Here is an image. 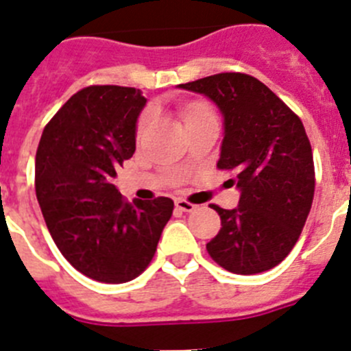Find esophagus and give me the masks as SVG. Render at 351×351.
Here are the masks:
<instances>
[{
	"label": "esophagus",
	"instance_id": "esophagus-1",
	"mask_svg": "<svg viewBox=\"0 0 351 351\" xmlns=\"http://www.w3.org/2000/svg\"><path fill=\"white\" fill-rule=\"evenodd\" d=\"M175 204H176V208H178L180 211H194L195 208V204H192V203H189V201H185V199H176L175 201Z\"/></svg>",
	"mask_w": 351,
	"mask_h": 351
}]
</instances>
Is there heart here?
<instances>
[{
    "instance_id": "obj_1",
    "label": "heart",
    "mask_w": 351,
    "mask_h": 351,
    "mask_svg": "<svg viewBox=\"0 0 351 351\" xmlns=\"http://www.w3.org/2000/svg\"><path fill=\"white\" fill-rule=\"evenodd\" d=\"M208 112H211V110L208 108L206 105H201V103L191 105L187 110H185V122H187L189 119H192V117L201 115V113H208ZM148 121H150V113H145V115L141 117V121H140V129H143L145 125L148 124Z\"/></svg>"
}]
</instances>
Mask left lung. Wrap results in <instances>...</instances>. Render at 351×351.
I'll use <instances>...</instances> for the list:
<instances>
[{
  "mask_svg": "<svg viewBox=\"0 0 351 351\" xmlns=\"http://www.w3.org/2000/svg\"><path fill=\"white\" fill-rule=\"evenodd\" d=\"M213 101L223 119L220 169H232L239 191L220 215L219 234L206 245L219 266L257 274L278 266L299 239L315 192L313 152L304 125L269 87L243 73H219L180 84Z\"/></svg>",
  "mask_w": 351,
  "mask_h": 351,
  "instance_id": "8db88e82",
  "label": "left lung"
}]
</instances>
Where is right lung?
<instances>
[{
	"label": "right lung",
	"instance_id": "right-lung-1",
	"mask_svg": "<svg viewBox=\"0 0 351 351\" xmlns=\"http://www.w3.org/2000/svg\"><path fill=\"white\" fill-rule=\"evenodd\" d=\"M145 105L134 87L78 90L36 150L34 185L50 236L75 269L101 283L131 282L147 269L175 208L169 197L125 203L112 183L136 150Z\"/></svg>",
	"mask_w": 351,
	"mask_h": 351
}]
</instances>
